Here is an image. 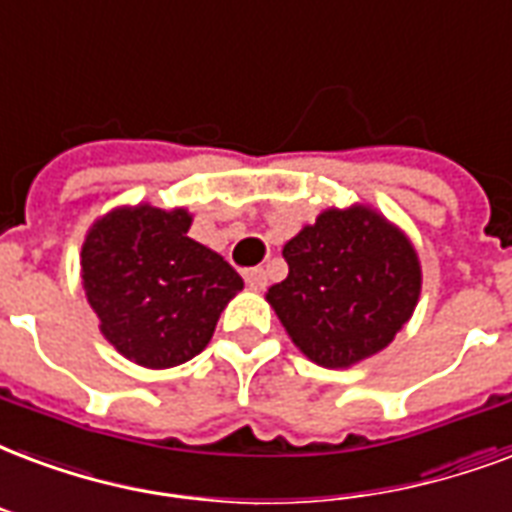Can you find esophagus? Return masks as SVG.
<instances>
[{
  "label": "esophagus",
  "mask_w": 512,
  "mask_h": 512,
  "mask_svg": "<svg viewBox=\"0 0 512 512\" xmlns=\"http://www.w3.org/2000/svg\"><path fill=\"white\" fill-rule=\"evenodd\" d=\"M244 282H247L249 290H263L268 279H265L263 268H247L244 271Z\"/></svg>",
  "instance_id": "1"
}]
</instances>
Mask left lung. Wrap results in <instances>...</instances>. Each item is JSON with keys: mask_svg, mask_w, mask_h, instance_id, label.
Returning a JSON list of instances; mask_svg holds the SVG:
<instances>
[{"mask_svg": "<svg viewBox=\"0 0 512 512\" xmlns=\"http://www.w3.org/2000/svg\"><path fill=\"white\" fill-rule=\"evenodd\" d=\"M282 255L290 273L265 300L290 341L322 368H351L384 351L419 303V252L370 204L327 206Z\"/></svg>", "mask_w": 512, "mask_h": 512, "instance_id": "1", "label": "left lung"}]
</instances>
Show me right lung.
<instances>
[{
	"label": "right lung",
	"instance_id": "add662e5",
	"mask_svg": "<svg viewBox=\"0 0 512 512\" xmlns=\"http://www.w3.org/2000/svg\"><path fill=\"white\" fill-rule=\"evenodd\" d=\"M193 214L147 201L115 206L85 233L80 279L99 330L126 360L166 370L209 346L244 279L187 236Z\"/></svg>",
	"mask_w": 512,
	"mask_h": 512
}]
</instances>
